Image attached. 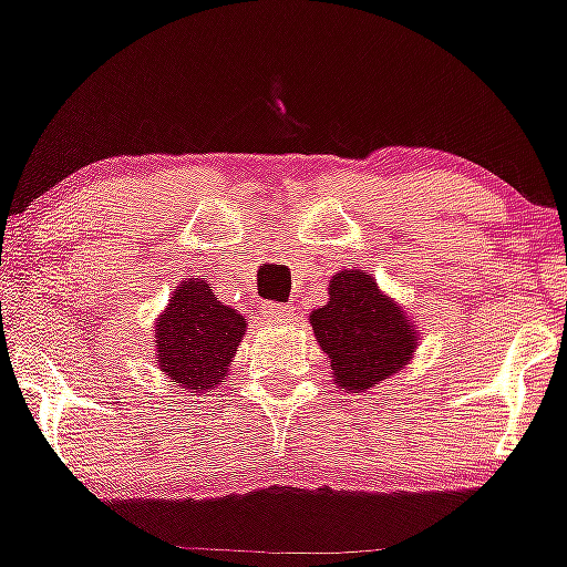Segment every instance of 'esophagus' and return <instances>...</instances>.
I'll return each instance as SVG.
<instances>
[{
    "instance_id": "esophagus-1",
    "label": "esophagus",
    "mask_w": 567,
    "mask_h": 567,
    "mask_svg": "<svg viewBox=\"0 0 567 567\" xmlns=\"http://www.w3.org/2000/svg\"><path fill=\"white\" fill-rule=\"evenodd\" d=\"M261 311H264L266 320H285V317L292 315V306H285V303H264Z\"/></svg>"
}]
</instances>
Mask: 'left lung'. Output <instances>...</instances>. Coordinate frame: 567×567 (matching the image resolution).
<instances>
[{
	"mask_svg": "<svg viewBox=\"0 0 567 567\" xmlns=\"http://www.w3.org/2000/svg\"><path fill=\"white\" fill-rule=\"evenodd\" d=\"M328 303L311 311V330L347 392H368L413 360L419 333L402 306L383 296L362 269L338 271Z\"/></svg>",
	"mask_w": 567,
	"mask_h": 567,
	"instance_id": "left-lung-1",
	"label": "left lung"
}]
</instances>
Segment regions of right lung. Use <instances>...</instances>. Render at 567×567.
I'll list each match as a JSON object with an SVG mask.
<instances>
[{
	"mask_svg": "<svg viewBox=\"0 0 567 567\" xmlns=\"http://www.w3.org/2000/svg\"><path fill=\"white\" fill-rule=\"evenodd\" d=\"M245 317L213 296L205 279H184L157 320V365L175 386L207 392L229 373Z\"/></svg>",
	"mask_w": 567,
	"mask_h": 567,
	"instance_id": "obj_1",
	"label": "right lung"
}]
</instances>
